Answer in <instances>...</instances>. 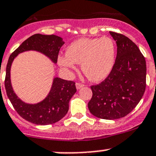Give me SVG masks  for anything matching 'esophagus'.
Instances as JSON below:
<instances>
[{
	"label": "esophagus",
	"mask_w": 156,
	"mask_h": 156,
	"mask_svg": "<svg viewBox=\"0 0 156 156\" xmlns=\"http://www.w3.org/2000/svg\"><path fill=\"white\" fill-rule=\"evenodd\" d=\"M75 85H76V88H77V90H79V89H81V88H82L83 87H84V84H81V83H78V82H77L76 84H75Z\"/></svg>",
	"instance_id": "34e87169"
}]
</instances>
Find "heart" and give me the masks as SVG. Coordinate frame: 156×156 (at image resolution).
I'll list each match as a JSON object with an SVG mask.
<instances>
[{
  "instance_id": "b5f03b06",
  "label": "heart",
  "mask_w": 156,
  "mask_h": 156,
  "mask_svg": "<svg viewBox=\"0 0 156 156\" xmlns=\"http://www.w3.org/2000/svg\"><path fill=\"white\" fill-rule=\"evenodd\" d=\"M115 56V44L110 37H83L71 43L66 54L58 56L57 62L66 70H75L77 63H81L83 72L90 81H100L112 71Z\"/></svg>"
}]
</instances>
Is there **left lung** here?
<instances>
[{
  "mask_svg": "<svg viewBox=\"0 0 156 156\" xmlns=\"http://www.w3.org/2000/svg\"><path fill=\"white\" fill-rule=\"evenodd\" d=\"M117 45L114 68L100 84L91 86L88 103L92 115L115 120L128 115L136 106L146 90V59L138 47L122 34L109 31Z\"/></svg>",
  "mask_w": 156,
  "mask_h": 156,
  "instance_id": "obj_1",
  "label": "left lung"
}]
</instances>
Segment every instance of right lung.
<instances>
[{"mask_svg": "<svg viewBox=\"0 0 156 156\" xmlns=\"http://www.w3.org/2000/svg\"><path fill=\"white\" fill-rule=\"evenodd\" d=\"M64 44L65 41L59 36L35 34L23 42L9 58L6 69V92L16 111L28 122L38 125L59 122L68 112L69 101L76 92L75 84L74 81L54 77L48 96L43 100L37 103H26L16 95L12 88L10 79L12 62L20 53L32 50L42 53L56 64L59 51Z\"/></svg>", "mask_w": 156, "mask_h": 156, "instance_id": "obj_1", "label": "right lung"}]
</instances>
